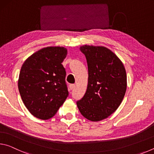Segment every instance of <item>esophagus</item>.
I'll use <instances>...</instances> for the list:
<instances>
[{
  "label": "esophagus",
  "instance_id": "esophagus-1",
  "mask_svg": "<svg viewBox=\"0 0 154 154\" xmlns=\"http://www.w3.org/2000/svg\"><path fill=\"white\" fill-rule=\"evenodd\" d=\"M69 87H70V89H71V90H72L75 88V84H71L69 85Z\"/></svg>",
  "mask_w": 154,
  "mask_h": 154
}]
</instances>
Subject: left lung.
<instances>
[{
	"label": "left lung",
	"instance_id": "left-lung-1",
	"mask_svg": "<svg viewBox=\"0 0 154 154\" xmlns=\"http://www.w3.org/2000/svg\"><path fill=\"white\" fill-rule=\"evenodd\" d=\"M88 83L86 92L77 102L82 116L92 122L107 118L120 105L127 87L126 69L110 49L102 46L83 45Z\"/></svg>",
	"mask_w": 154,
	"mask_h": 154
}]
</instances>
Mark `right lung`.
<instances>
[{
    "label": "right lung",
    "instance_id": "add662e5",
    "mask_svg": "<svg viewBox=\"0 0 154 154\" xmlns=\"http://www.w3.org/2000/svg\"><path fill=\"white\" fill-rule=\"evenodd\" d=\"M66 55L63 47H48L30 56L21 68L18 89L26 107L36 118H52L69 96L62 64Z\"/></svg>",
    "mask_w": 154,
    "mask_h": 154
}]
</instances>
